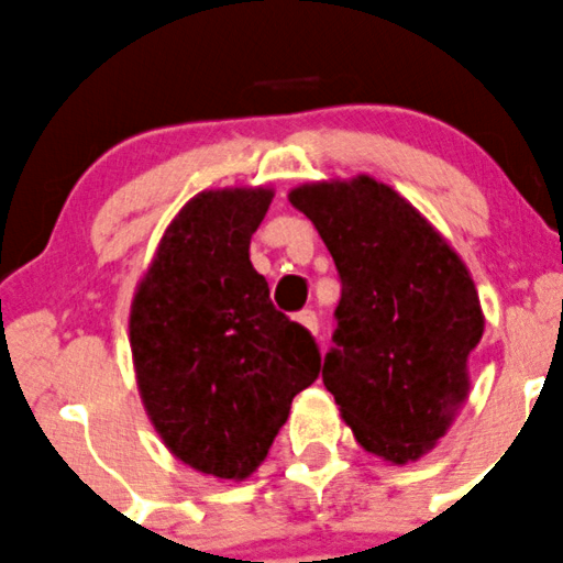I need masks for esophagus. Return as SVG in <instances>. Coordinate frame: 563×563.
Listing matches in <instances>:
<instances>
[{
	"label": "esophagus",
	"instance_id": "esophagus-1",
	"mask_svg": "<svg viewBox=\"0 0 563 563\" xmlns=\"http://www.w3.org/2000/svg\"><path fill=\"white\" fill-rule=\"evenodd\" d=\"M297 321L305 327L307 331H312V334H318V329H321V323H318V316L312 310H301L297 312Z\"/></svg>",
	"mask_w": 563,
	"mask_h": 563
}]
</instances>
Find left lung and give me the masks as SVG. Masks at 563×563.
<instances>
[{"label":"left lung","mask_w":563,"mask_h":563,"mask_svg":"<svg viewBox=\"0 0 563 563\" xmlns=\"http://www.w3.org/2000/svg\"><path fill=\"white\" fill-rule=\"evenodd\" d=\"M327 242L342 297L323 386L364 451L407 464L445 437L483 336L459 253L386 183H307L288 194Z\"/></svg>","instance_id":"obj_1"}]
</instances>
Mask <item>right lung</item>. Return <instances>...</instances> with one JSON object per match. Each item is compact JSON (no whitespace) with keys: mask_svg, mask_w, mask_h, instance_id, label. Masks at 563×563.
I'll list each match as a JSON object with an SVG mask.
<instances>
[{"mask_svg":"<svg viewBox=\"0 0 563 563\" xmlns=\"http://www.w3.org/2000/svg\"><path fill=\"white\" fill-rule=\"evenodd\" d=\"M269 202V188L197 194L164 232L129 318L142 405L164 445L221 481L258 470L321 372L312 334L275 310L251 264Z\"/></svg>","mask_w":563,"mask_h":563,"instance_id":"obj_1","label":"right lung"}]
</instances>
